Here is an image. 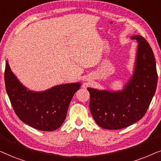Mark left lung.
I'll return each mask as SVG.
<instances>
[{
  "label": "left lung",
  "mask_w": 161,
  "mask_h": 161,
  "mask_svg": "<svg viewBox=\"0 0 161 161\" xmlns=\"http://www.w3.org/2000/svg\"><path fill=\"white\" fill-rule=\"evenodd\" d=\"M132 39L138 42L136 68L123 91L87 88L92 116L104 129H122L142 119L155 93L158 73L153 49L142 36L135 35Z\"/></svg>",
  "instance_id": "8db88e82"
}]
</instances>
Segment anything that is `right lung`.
<instances>
[{
    "instance_id": "obj_1",
    "label": "right lung",
    "mask_w": 161,
    "mask_h": 161,
    "mask_svg": "<svg viewBox=\"0 0 161 161\" xmlns=\"http://www.w3.org/2000/svg\"><path fill=\"white\" fill-rule=\"evenodd\" d=\"M6 90L16 115L23 122L38 130L53 131L65 121L73 96L80 83L57 85L43 92L27 91L11 71L6 61Z\"/></svg>"
}]
</instances>
